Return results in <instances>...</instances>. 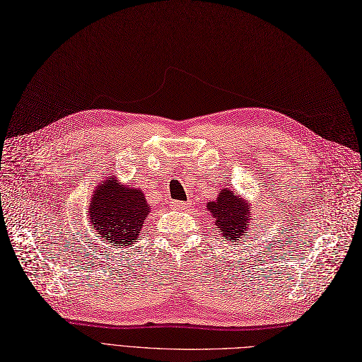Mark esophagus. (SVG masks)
Returning a JSON list of instances; mask_svg holds the SVG:
<instances>
[{
  "instance_id": "obj_1",
  "label": "esophagus",
  "mask_w": 362,
  "mask_h": 362,
  "mask_svg": "<svg viewBox=\"0 0 362 362\" xmlns=\"http://www.w3.org/2000/svg\"><path fill=\"white\" fill-rule=\"evenodd\" d=\"M191 203H183V202H171V209H176V210H185L188 209Z\"/></svg>"
}]
</instances>
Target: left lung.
I'll return each mask as SVG.
<instances>
[{
  "label": "left lung",
  "instance_id": "left-lung-1",
  "mask_svg": "<svg viewBox=\"0 0 362 362\" xmlns=\"http://www.w3.org/2000/svg\"><path fill=\"white\" fill-rule=\"evenodd\" d=\"M207 211L215 219V228L226 240L245 238L246 233L253 228V213L249 199L240 197L230 188H222L215 202L206 204Z\"/></svg>",
  "mask_w": 362,
  "mask_h": 362
}]
</instances>
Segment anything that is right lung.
Wrapping results in <instances>:
<instances>
[{
  "mask_svg": "<svg viewBox=\"0 0 362 362\" xmlns=\"http://www.w3.org/2000/svg\"><path fill=\"white\" fill-rule=\"evenodd\" d=\"M149 213L151 204L141 188L119 182L115 174H109L92 191L86 216L100 246L125 249L139 242Z\"/></svg>",
  "mask_w": 362,
  "mask_h": 362,
  "instance_id": "1",
  "label": "right lung"
}]
</instances>
